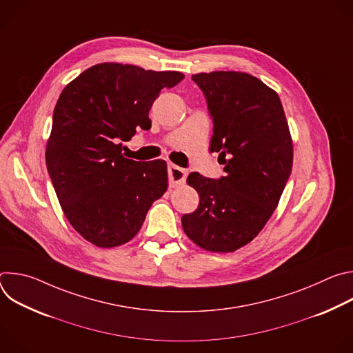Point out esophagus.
Instances as JSON below:
<instances>
[{
  "instance_id": "34e87169",
  "label": "esophagus",
  "mask_w": 353,
  "mask_h": 353,
  "mask_svg": "<svg viewBox=\"0 0 353 353\" xmlns=\"http://www.w3.org/2000/svg\"><path fill=\"white\" fill-rule=\"evenodd\" d=\"M169 184L170 187H179L185 181L187 177V170L176 166V165H169Z\"/></svg>"
}]
</instances>
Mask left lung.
I'll return each instance as SVG.
<instances>
[{
  "instance_id": "left-lung-1",
  "label": "left lung",
  "mask_w": 353,
  "mask_h": 353,
  "mask_svg": "<svg viewBox=\"0 0 353 353\" xmlns=\"http://www.w3.org/2000/svg\"><path fill=\"white\" fill-rule=\"evenodd\" d=\"M192 81L207 99L211 150L219 152L225 176L188 174L199 205L181 225L201 248L229 253L253 240L275 211L292 172V138L278 93L259 78L214 71Z\"/></svg>"
}]
</instances>
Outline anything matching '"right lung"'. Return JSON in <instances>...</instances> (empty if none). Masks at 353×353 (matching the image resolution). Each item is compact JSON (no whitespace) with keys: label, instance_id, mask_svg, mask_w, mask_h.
I'll use <instances>...</instances> for the list:
<instances>
[{"label":"right lung","instance_id":"obj_1","mask_svg":"<svg viewBox=\"0 0 353 353\" xmlns=\"http://www.w3.org/2000/svg\"><path fill=\"white\" fill-rule=\"evenodd\" d=\"M183 78L177 71L102 63L61 92L46 165L65 218L92 244L109 248L130 241L168 190L166 162L127 159L121 141L150 128L155 99Z\"/></svg>","mask_w":353,"mask_h":353}]
</instances>
